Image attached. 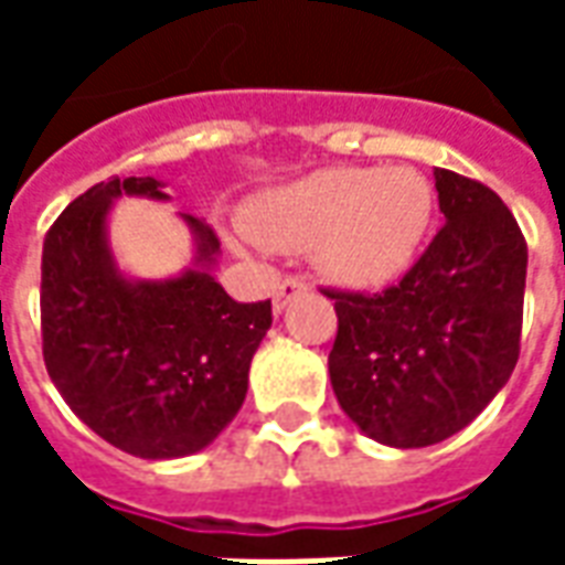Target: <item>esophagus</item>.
<instances>
[{
	"instance_id": "1",
	"label": "esophagus",
	"mask_w": 565,
	"mask_h": 565,
	"mask_svg": "<svg viewBox=\"0 0 565 565\" xmlns=\"http://www.w3.org/2000/svg\"><path fill=\"white\" fill-rule=\"evenodd\" d=\"M308 284L302 281V278H284L281 284H278V290H275V302H271V308H275V315H281L284 308H287V302L294 299V296L306 294Z\"/></svg>"
}]
</instances>
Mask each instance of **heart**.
Here are the masks:
<instances>
[{
    "instance_id": "1",
    "label": "heart",
    "mask_w": 565,
    "mask_h": 565,
    "mask_svg": "<svg viewBox=\"0 0 565 565\" xmlns=\"http://www.w3.org/2000/svg\"><path fill=\"white\" fill-rule=\"evenodd\" d=\"M433 211V186L415 172L327 169L254 199L245 226L259 245L311 250L332 281L375 287L415 263Z\"/></svg>"
}]
</instances>
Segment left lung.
<instances>
[{
  "label": "left lung",
  "instance_id": "1",
  "mask_svg": "<svg viewBox=\"0 0 565 565\" xmlns=\"http://www.w3.org/2000/svg\"><path fill=\"white\" fill-rule=\"evenodd\" d=\"M445 226L381 294L335 299L330 351L335 399L369 438L426 448L472 424L521 354L526 242L502 199L436 169Z\"/></svg>",
  "mask_w": 565,
  "mask_h": 565
}]
</instances>
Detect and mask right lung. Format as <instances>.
Returning a JSON list of instances; mask_svg holds the SVG:
<instances>
[{
    "instance_id": "obj_1",
    "label": "right lung",
    "mask_w": 565,
    "mask_h": 565,
    "mask_svg": "<svg viewBox=\"0 0 565 565\" xmlns=\"http://www.w3.org/2000/svg\"><path fill=\"white\" fill-rule=\"evenodd\" d=\"M157 178H108L54 221L42 250V354L68 408L145 460L196 454L245 403L271 299L235 302L211 278L221 242L184 214L196 266L169 281L117 271L105 217L117 196L166 199Z\"/></svg>"
}]
</instances>
